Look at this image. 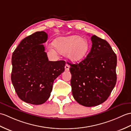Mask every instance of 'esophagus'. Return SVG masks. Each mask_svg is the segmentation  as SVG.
<instances>
[{
    "label": "esophagus",
    "instance_id": "esophagus-1",
    "mask_svg": "<svg viewBox=\"0 0 131 131\" xmlns=\"http://www.w3.org/2000/svg\"><path fill=\"white\" fill-rule=\"evenodd\" d=\"M69 68H70V66L67 64H66V66H65V71H68L69 70Z\"/></svg>",
    "mask_w": 131,
    "mask_h": 131
}]
</instances>
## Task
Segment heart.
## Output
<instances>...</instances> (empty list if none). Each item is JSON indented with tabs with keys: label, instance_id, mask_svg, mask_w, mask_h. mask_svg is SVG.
<instances>
[{
	"label": "heart",
	"instance_id": "heart-1",
	"mask_svg": "<svg viewBox=\"0 0 131 131\" xmlns=\"http://www.w3.org/2000/svg\"><path fill=\"white\" fill-rule=\"evenodd\" d=\"M54 45L60 53L66 51V57L73 62L83 59L90 49L89 42L78 35L58 37L54 41ZM49 49L51 51H55L52 46Z\"/></svg>",
	"mask_w": 131,
	"mask_h": 131
}]
</instances>
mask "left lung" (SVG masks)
I'll return each mask as SVG.
<instances>
[{
	"instance_id": "8db88e82",
	"label": "left lung",
	"mask_w": 131,
	"mask_h": 131,
	"mask_svg": "<svg viewBox=\"0 0 131 131\" xmlns=\"http://www.w3.org/2000/svg\"><path fill=\"white\" fill-rule=\"evenodd\" d=\"M91 51L80 63H69L72 95L81 105L91 107L109 97L117 82V56L106 40L92 35Z\"/></svg>"
}]
</instances>
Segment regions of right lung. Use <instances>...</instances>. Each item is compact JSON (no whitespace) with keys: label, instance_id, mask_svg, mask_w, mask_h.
<instances>
[{"label":"right lung","instance_id":"right-lung-1","mask_svg":"<svg viewBox=\"0 0 131 131\" xmlns=\"http://www.w3.org/2000/svg\"><path fill=\"white\" fill-rule=\"evenodd\" d=\"M47 39L45 32H36L22 40L12 57L15 91L20 99L34 105L46 101L54 80L64 71L65 61H49L42 44Z\"/></svg>","mask_w":131,"mask_h":131}]
</instances>
